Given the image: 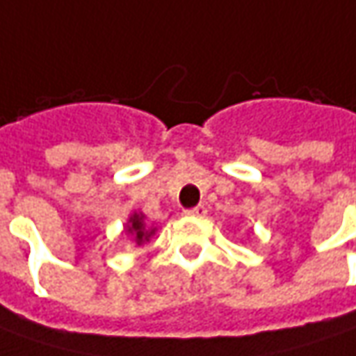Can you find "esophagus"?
Instances as JSON below:
<instances>
[{
    "mask_svg": "<svg viewBox=\"0 0 356 356\" xmlns=\"http://www.w3.org/2000/svg\"><path fill=\"white\" fill-rule=\"evenodd\" d=\"M185 215L187 216H204L207 215V209L199 204V207H195V209H189V211H185Z\"/></svg>",
    "mask_w": 356,
    "mask_h": 356,
    "instance_id": "34e87169",
    "label": "esophagus"
}]
</instances>
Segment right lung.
<instances>
[{
    "label": "right lung",
    "instance_id": "obj_1",
    "mask_svg": "<svg viewBox=\"0 0 356 356\" xmlns=\"http://www.w3.org/2000/svg\"><path fill=\"white\" fill-rule=\"evenodd\" d=\"M155 230H157V228L147 227V225L143 222V215H140V213H134V215L129 216L128 225H126V232L131 234V238H134V242H136L138 246L152 238L155 234Z\"/></svg>",
    "mask_w": 356,
    "mask_h": 356
}]
</instances>
